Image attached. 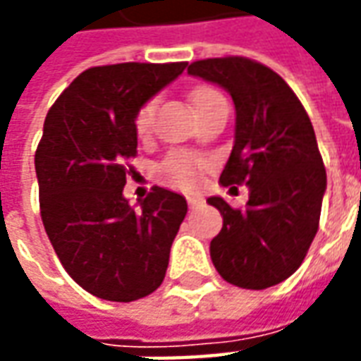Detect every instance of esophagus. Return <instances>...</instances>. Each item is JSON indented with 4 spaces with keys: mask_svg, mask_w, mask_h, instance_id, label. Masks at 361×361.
<instances>
[{
    "mask_svg": "<svg viewBox=\"0 0 361 361\" xmlns=\"http://www.w3.org/2000/svg\"><path fill=\"white\" fill-rule=\"evenodd\" d=\"M204 199L201 195H189L188 197V204L191 209H197V207H203Z\"/></svg>",
    "mask_w": 361,
    "mask_h": 361,
    "instance_id": "1",
    "label": "esophagus"
}]
</instances>
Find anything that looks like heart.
Wrapping results in <instances>:
<instances>
[{"label":"heart","instance_id":"b5f03b06","mask_svg":"<svg viewBox=\"0 0 361 361\" xmlns=\"http://www.w3.org/2000/svg\"><path fill=\"white\" fill-rule=\"evenodd\" d=\"M216 102H224V98H222L219 90L211 89V87H197L191 92V104H193V110L197 114L211 108L212 104ZM152 110H154V100H147L135 111L133 126L135 131L139 135L147 133V129L150 126V118H152ZM203 160H199V158L189 157V154H183V152H176V154H170L164 160L162 176H164L166 181H170L172 185H178V188H195L197 181H199V172L203 170Z\"/></svg>","mask_w":361,"mask_h":361}]
</instances>
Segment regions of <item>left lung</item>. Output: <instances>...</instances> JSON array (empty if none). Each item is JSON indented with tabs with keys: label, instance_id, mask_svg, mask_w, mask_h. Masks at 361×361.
Here are the masks:
<instances>
[{
	"label": "left lung",
	"instance_id": "left-lung-1",
	"mask_svg": "<svg viewBox=\"0 0 361 361\" xmlns=\"http://www.w3.org/2000/svg\"><path fill=\"white\" fill-rule=\"evenodd\" d=\"M188 73L232 96L234 149L220 183L250 188L243 211L207 199L222 214L211 242L214 269L234 286H274L298 271L319 230L326 172L310 116L286 81L253 59H199Z\"/></svg>",
	"mask_w": 361,
	"mask_h": 361
}]
</instances>
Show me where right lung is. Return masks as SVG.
Instances as JSON below:
<instances>
[{
	"instance_id": "obj_1",
	"label": "right lung",
	"mask_w": 361,
	"mask_h": 361,
	"mask_svg": "<svg viewBox=\"0 0 361 361\" xmlns=\"http://www.w3.org/2000/svg\"><path fill=\"white\" fill-rule=\"evenodd\" d=\"M185 66L90 67L46 116L35 154L44 228L67 274L96 298L135 302L166 276L188 203L180 193L152 188L135 211L123 185L127 160L137 154L135 111Z\"/></svg>"
}]
</instances>
